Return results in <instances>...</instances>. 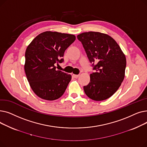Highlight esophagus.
I'll list each match as a JSON object with an SVG mask.
<instances>
[{"instance_id": "1", "label": "esophagus", "mask_w": 147, "mask_h": 147, "mask_svg": "<svg viewBox=\"0 0 147 147\" xmlns=\"http://www.w3.org/2000/svg\"><path fill=\"white\" fill-rule=\"evenodd\" d=\"M79 74H73V77L74 78H76V79L78 78H79Z\"/></svg>"}]
</instances>
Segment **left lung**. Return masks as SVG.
<instances>
[{"mask_svg":"<svg viewBox=\"0 0 147 147\" xmlns=\"http://www.w3.org/2000/svg\"><path fill=\"white\" fill-rule=\"evenodd\" d=\"M95 72L83 87L86 95L94 101H103L116 92L125 78L126 59L119 45L106 34L89 32L78 35Z\"/></svg>","mask_w":147,"mask_h":147,"instance_id":"1","label":"left lung"}]
</instances>
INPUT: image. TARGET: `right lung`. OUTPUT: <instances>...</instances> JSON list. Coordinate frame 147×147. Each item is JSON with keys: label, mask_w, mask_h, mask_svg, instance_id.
Masks as SVG:
<instances>
[{"label": "right lung", "mask_w": 147, "mask_h": 147, "mask_svg": "<svg viewBox=\"0 0 147 147\" xmlns=\"http://www.w3.org/2000/svg\"><path fill=\"white\" fill-rule=\"evenodd\" d=\"M75 40L73 34L45 32L28 46L24 69L31 88L38 97L53 101L64 94L71 76L57 70L55 65L64 62L65 51Z\"/></svg>", "instance_id": "right-lung-1"}]
</instances>
